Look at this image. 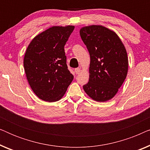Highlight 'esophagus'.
Returning a JSON list of instances; mask_svg holds the SVG:
<instances>
[{"label":"esophagus","mask_w":150,"mask_h":150,"mask_svg":"<svg viewBox=\"0 0 150 150\" xmlns=\"http://www.w3.org/2000/svg\"><path fill=\"white\" fill-rule=\"evenodd\" d=\"M81 68H76L75 69V72L76 74H79L81 72Z\"/></svg>","instance_id":"1"}]
</instances>
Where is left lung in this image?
<instances>
[{
    "instance_id": "8db88e82",
    "label": "left lung",
    "mask_w": 150,
    "mask_h": 150,
    "mask_svg": "<svg viewBox=\"0 0 150 150\" xmlns=\"http://www.w3.org/2000/svg\"><path fill=\"white\" fill-rule=\"evenodd\" d=\"M80 35L90 54L89 79L83 89L92 99L106 102L114 97L126 79V50L112 30L101 25L81 28Z\"/></svg>"
}]
</instances>
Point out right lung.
I'll use <instances>...</instances> for the list:
<instances>
[{
    "mask_svg": "<svg viewBox=\"0 0 150 150\" xmlns=\"http://www.w3.org/2000/svg\"><path fill=\"white\" fill-rule=\"evenodd\" d=\"M74 26H52L35 37L24 58L28 82L44 101H58L64 96L74 76L67 68L64 46Z\"/></svg>",
    "mask_w": 150,
    "mask_h": 150,
    "instance_id": "obj_1",
    "label": "right lung"
}]
</instances>
